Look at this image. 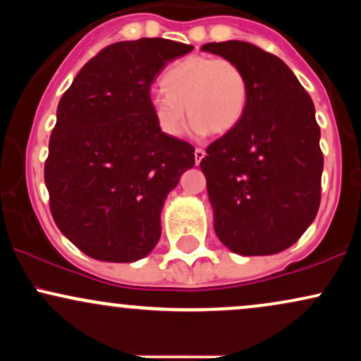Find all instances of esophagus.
Wrapping results in <instances>:
<instances>
[{"label": "esophagus", "instance_id": "obj_1", "mask_svg": "<svg viewBox=\"0 0 361 361\" xmlns=\"http://www.w3.org/2000/svg\"><path fill=\"white\" fill-rule=\"evenodd\" d=\"M204 157H205V151H204V149H200V147L195 149V163L200 164V161L204 159Z\"/></svg>", "mask_w": 361, "mask_h": 361}]
</instances>
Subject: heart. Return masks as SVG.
<instances>
[{"mask_svg":"<svg viewBox=\"0 0 361 361\" xmlns=\"http://www.w3.org/2000/svg\"><path fill=\"white\" fill-rule=\"evenodd\" d=\"M161 88L164 93L151 97V111L157 128L171 139L183 132L186 110L197 135L233 130L244 117L250 98L243 69L234 61L212 56H188L173 62L161 76Z\"/></svg>","mask_w":361,"mask_h":361,"instance_id":"b5f03b06","label":"heart"}]
</instances>
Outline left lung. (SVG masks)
<instances>
[{
    "instance_id": "1",
    "label": "left lung",
    "mask_w": 361,
    "mask_h": 361,
    "mask_svg": "<svg viewBox=\"0 0 361 361\" xmlns=\"http://www.w3.org/2000/svg\"><path fill=\"white\" fill-rule=\"evenodd\" d=\"M202 51L234 61L250 85L241 122L200 163L215 234L241 256L275 255L299 241L321 204L314 103L288 66L256 45L227 40Z\"/></svg>"
}]
</instances>
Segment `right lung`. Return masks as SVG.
<instances>
[{
    "label": "right lung",
    "mask_w": 361,
    "mask_h": 361,
    "mask_svg": "<svg viewBox=\"0 0 361 361\" xmlns=\"http://www.w3.org/2000/svg\"><path fill=\"white\" fill-rule=\"evenodd\" d=\"M193 45L166 39L111 44L62 94L45 186L57 227L94 259L132 263L154 250L168 193L195 164V147L164 135L151 85Z\"/></svg>",
    "instance_id": "right-lung-1"
}]
</instances>
